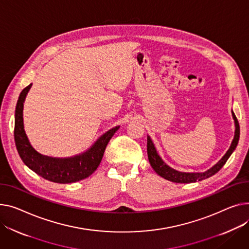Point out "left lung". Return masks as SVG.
I'll return each mask as SVG.
<instances>
[{
	"mask_svg": "<svg viewBox=\"0 0 249 249\" xmlns=\"http://www.w3.org/2000/svg\"><path fill=\"white\" fill-rule=\"evenodd\" d=\"M232 116H233V119L235 122L234 139H233L232 143H231V146L228 149L226 154L221 158V160L217 164H215L214 166L212 168H210L209 170L202 172V173H185V172H179L175 169H172L161 159V157L158 155V153L156 151L151 138L147 136V153H148L149 162H150L152 168L155 170V172L158 175H160L164 179H167L172 182H176V183H192V182L201 181L203 179H206V178L214 175L215 173H217L223 167V165L226 163V161L228 160L230 155L232 154V152L234 151V149L236 148V146L238 144L240 127H239V123H238L236 116L233 112H232Z\"/></svg>",
	"mask_w": 249,
	"mask_h": 249,
	"instance_id": "8db88e82",
	"label": "left lung"
}]
</instances>
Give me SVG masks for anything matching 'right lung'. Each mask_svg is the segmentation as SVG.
I'll list each match as a JSON object with an SVG mask.
<instances>
[{
  "instance_id": "1",
  "label": "right lung",
  "mask_w": 249,
  "mask_h": 249,
  "mask_svg": "<svg viewBox=\"0 0 249 249\" xmlns=\"http://www.w3.org/2000/svg\"><path fill=\"white\" fill-rule=\"evenodd\" d=\"M31 86L32 84L21 92L15 113L14 136L17 150L21 159L31 170L55 183H72V182L89 177L98 168L108 142L115 134V132L119 129V126H116L106 132L87 152L81 155L65 159L43 156L30 145L24 130V101Z\"/></svg>"
}]
</instances>
